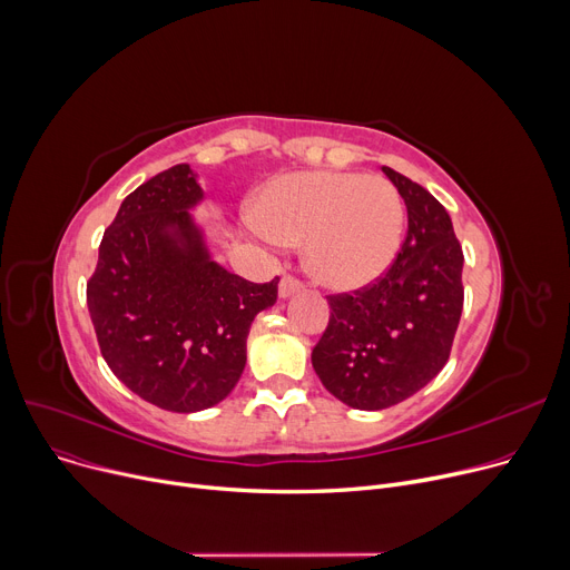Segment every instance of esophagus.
<instances>
[{
    "instance_id": "obj_1",
    "label": "esophagus",
    "mask_w": 570,
    "mask_h": 570,
    "mask_svg": "<svg viewBox=\"0 0 570 570\" xmlns=\"http://www.w3.org/2000/svg\"><path fill=\"white\" fill-rule=\"evenodd\" d=\"M301 289H304V285H301L298 281H294L292 276H285V278L281 281V285H278V296H281V298H289V296L298 294Z\"/></svg>"
}]
</instances>
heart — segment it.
Wrapping results in <instances>:
<instances>
[{
	"mask_svg": "<svg viewBox=\"0 0 570 570\" xmlns=\"http://www.w3.org/2000/svg\"><path fill=\"white\" fill-rule=\"evenodd\" d=\"M250 223L272 244H304V269L315 285L356 292L393 264L405 207L382 177L311 170L266 181L250 203Z\"/></svg>",
	"mask_w": 570,
	"mask_h": 570,
	"instance_id": "1",
	"label": "heart"
}]
</instances>
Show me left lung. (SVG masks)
<instances>
[{"mask_svg": "<svg viewBox=\"0 0 570 570\" xmlns=\"http://www.w3.org/2000/svg\"><path fill=\"white\" fill-rule=\"evenodd\" d=\"M382 173L407 207V237L373 287L328 296L331 317L313 367L352 410L403 403L446 365L462 315V248L446 209L391 167Z\"/></svg>", "mask_w": 570, "mask_h": 570, "instance_id": "left-lung-1", "label": "left lung"}]
</instances>
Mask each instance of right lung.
Listing matches in <instances>:
<instances>
[{
  "mask_svg": "<svg viewBox=\"0 0 570 570\" xmlns=\"http://www.w3.org/2000/svg\"><path fill=\"white\" fill-rule=\"evenodd\" d=\"M203 203L186 163L138 186L106 229L87 283L110 371L147 403L179 414L209 410L232 393L246 367L250 324L278 296V278L255 285L214 259L193 216Z\"/></svg>",
  "mask_w": 570,
  "mask_h": 570,
  "instance_id": "obj_1",
  "label": "right lung"
}]
</instances>
